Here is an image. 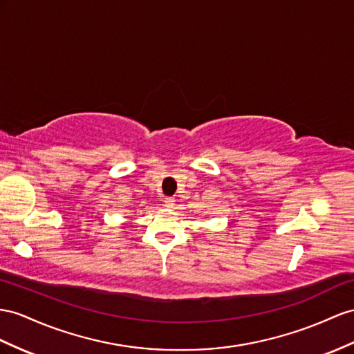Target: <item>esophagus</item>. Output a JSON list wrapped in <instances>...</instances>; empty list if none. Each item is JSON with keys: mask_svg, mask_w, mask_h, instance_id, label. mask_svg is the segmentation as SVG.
Instances as JSON below:
<instances>
[{"mask_svg": "<svg viewBox=\"0 0 354 354\" xmlns=\"http://www.w3.org/2000/svg\"><path fill=\"white\" fill-rule=\"evenodd\" d=\"M165 206H167V207H174V206H175L174 197H166V198H165Z\"/></svg>", "mask_w": 354, "mask_h": 354, "instance_id": "esophagus-1", "label": "esophagus"}]
</instances>
